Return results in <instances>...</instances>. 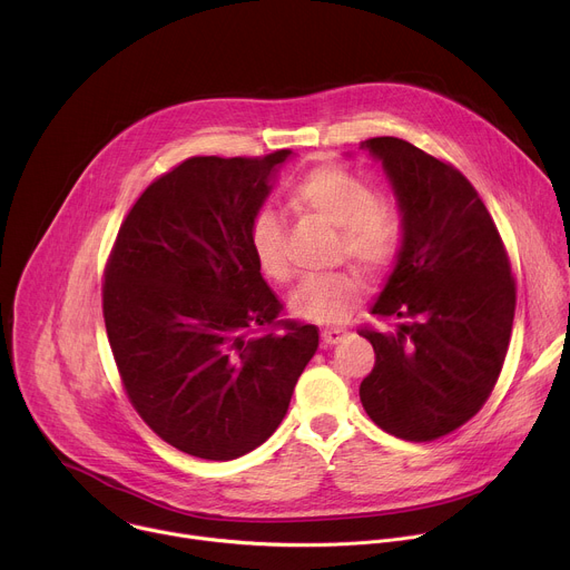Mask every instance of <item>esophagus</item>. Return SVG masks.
I'll return each mask as SVG.
<instances>
[{"instance_id":"obj_1","label":"esophagus","mask_w":570,"mask_h":570,"mask_svg":"<svg viewBox=\"0 0 570 570\" xmlns=\"http://www.w3.org/2000/svg\"><path fill=\"white\" fill-rule=\"evenodd\" d=\"M347 336V330L343 327H330V330H322V343L324 345H338L343 338Z\"/></svg>"}]
</instances>
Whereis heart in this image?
<instances>
[{"instance_id":"b5f03b06","label":"heart","mask_w":570,"mask_h":570,"mask_svg":"<svg viewBox=\"0 0 570 570\" xmlns=\"http://www.w3.org/2000/svg\"><path fill=\"white\" fill-rule=\"evenodd\" d=\"M291 203L341 227L338 255L354 259L370 275H381L396 262L403 243L401 218L363 178L334 165H320L293 185ZM248 238L255 262L268 279L284 284L293 277L286 227L275 209L257 212ZM363 293L365 282L352 268L308 275L288 295V311L299 320L334 324L358 306Z\"/></svg>"}]
</instances>
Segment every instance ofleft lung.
I'll use <instances>...</instances> for the list:
<instances>
[{
    "label": "left lung",
    "instance_id": "left-lung-1",
    "mask_svg": "<svg viewBox=\"0 0 570 570\" xmlns=\"http://www.w3.org/2000/svg\"><path fill=\"white\" fill-rule=\"evenodd\" d=\"M394 191L396 264L372 306L396 330H361L374 370L361 383L385 433L431 442L469 422L492 394L510 345L517 286L494 218L451 165L399 137L361 141Z\"/></svg>",
    "mask_w": 570,
    "mask_h": 570
}]
</instances>
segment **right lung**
<instances>
[{
  "label": "right lung",
  "instance_id": "1",
  "mask_svg": "<svg viewBox=\"0 0 570 570\" xmlns=\"http://www.w3.org/2000/svg\"><path fill=\"white\" fill-rule=\"evenodd\" d=\"M288 148L189 157L139 196L106 266L104 317L139 417L183 453L234 460L282 424L317 350L250 250Z\"/></svg>",
  "mask_w": 570,
  "mask_h": 570
}]
</instances>
